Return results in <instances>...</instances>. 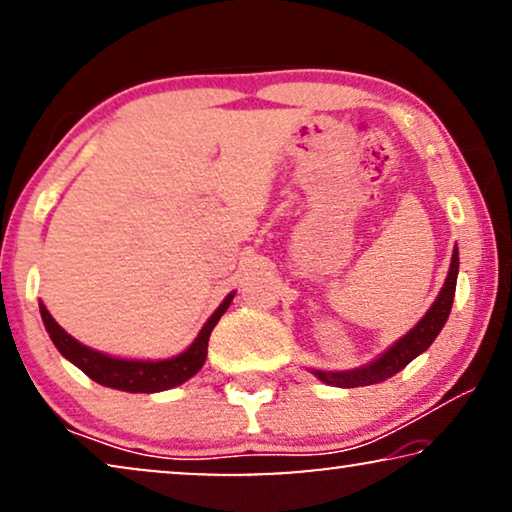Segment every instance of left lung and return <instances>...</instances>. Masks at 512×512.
Here are the masks:
<instances>
[{
  "mask_svg": "<svg viewBox=\"0 0 512 512\" xmlns=\"http://www.w3.org/2000/svg\"><path fill=\"white\" fill-rule=\"evenodd\" d=\"M457 272H459V251L454 249L450 272H447L445 286L436 298V303L431 305V310L426 312V317L412 328V331L396 342L389 352H384L380 359L370 363L366 368L347 370V373H326V370H314V375L321 382L331 384V387H366V384H377L394 377L398 370H403L408 363L431 347V342L436 340L440 328L445 326L447 317H450L454 289H457Z\"/></svg>",
  "mask_w": 512,
  "mask_h": 512,
  "instance_id": "1",
  "label": "left lung"
}]
</instances>
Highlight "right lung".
Masks as SVG:
<instances>
[{
    "instance_id": "add662e5",
    "label": "right lung",
    "mask_w": 512,
    "mask_h": 512,
    "mask_svg": "<svg viewBox=\"0 0 512 512\" xmlns=\"http://www.w3.org/2000/svg\"><path fill=\"white\" fill-rule=\"evenodd\" d=\"M230 300H233V293L223 300L191 347L186 349L184 354L174 356V359L165 361H125V359H114V356L100 354L95 349H88L81 342H76L72 335L62 331L44 305L39 303L41 319H44V326L48 335H51L53 345L58 347V352L74 363L76 368H81L90 380L97 384H104V387L130 391V394H151V391H163L172 389L177 384L186 382L188 377H193L202 368V363L207 359V342L209 335H212V328L216 321L221 319V314L228 310Z\"/></svg>"
}]
</instances>
